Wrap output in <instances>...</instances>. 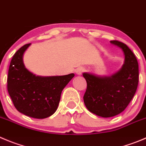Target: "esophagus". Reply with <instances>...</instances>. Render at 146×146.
Instances as JSON below:
<instances>
[{"label":"esophagus","mask_w":146,"mask_h":146,"mask_svg":"<svg viewBox=\"0 0 146 146\" xmlns=\"http://www.w3.org/2000/svg\"><path fill=\"white\" fill-rule=\"evenodd\" d=\"M84 72V69L82 67H79L77 69H75L76 74H78V75H80V74H82V72Z\"/></svg>","instance_id":"34e87169"}]
</instances>
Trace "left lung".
Listing matches in <instances>:
<instances>
[{
	"instance_id": "left-lung-1",
	"label": "left lung",
	"mask_w": 146,
	"mask_h": 146,
	"mask_svg": "<svg viewBox=\"0 0 146 146\" xmlns=\"http://www.w3.org/2000/svg\"><path fill=\"white\" fill-rule=\"evenodd\" d=\"M123 50L125 62L121 69L110 77H100L83 73L87 81L84 95L86 108L92 113L102 117L115 116L123 112L137 90L138 84V63L133 51L126 44L110 41Z\"/></svg>"
}]
</instances>
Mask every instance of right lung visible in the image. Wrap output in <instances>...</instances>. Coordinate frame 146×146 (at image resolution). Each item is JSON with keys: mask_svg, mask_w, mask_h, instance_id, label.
<instances>
[{"mask_svg": "<svg viewBox=\"0 0 146 146\" xmlns=\"http://www.w3.org/2000/svg\"><path fill=\"white\" fill-rule=\"evenodd\" d=\"M30 45L25 44L13 55L8 69L7 87L19 112L29 117L43 119L56 112L62 90L74 74L41 77L29 72L25 67L23 56Z\"/></svg>", "mask_w": 146, "mask_h": 146, "instance_id": "right-lung-1", "label": "right lung"}]
</instances>
